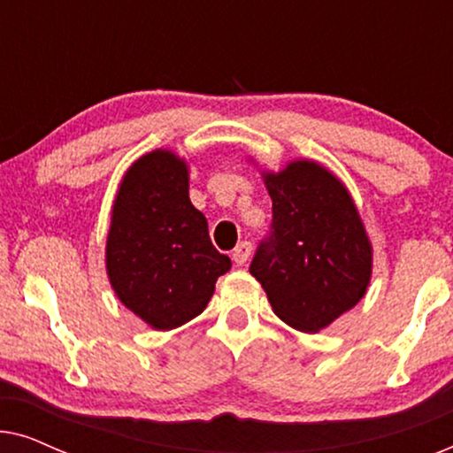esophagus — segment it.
Returning <instances> with one entry per match:
<instances>
[{"mask_svg": "<svg viewBox=\"0 0 453 453\" xmlns=\"http://www.w3.org/2000/svg\"><path fill=\"white\" fill-rule=\"evenodd\" d=\"M251 250H253V247H251L250 241H241V243L234 247V251H233V262L239 264V265L245 264L251 256Z\"/></svg>", "mask_w": 453, "mask_h": 453, "instance_id": "1", "label": "esophagus"}]
</instances>
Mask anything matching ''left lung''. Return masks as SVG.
<instances>
[{"label": "left lung", "mask_w": 453, "mask_h": 453, "mask_svg": "<svg viewBox=\"0 0 453 453\" xmlns=\"http://www.w3.org/2000/svg\"><path fill=\"white\" fill-rule=\"evenodd\" d=\"M272 225L250 272L274 313L319 332L355 307L371 278V245L349 191L324 166L296 160L265 175Z\"/></svg>", "instance_id": "8db88e82"}]
</instances>
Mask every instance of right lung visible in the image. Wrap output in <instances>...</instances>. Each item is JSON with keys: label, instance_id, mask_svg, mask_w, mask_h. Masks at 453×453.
<instances>
[{"label": "right lung", "instance_id": "obj_1", "mask_svg": "<svg viewBox=\"0 0 453 453\" xmlns=\"http://www.w3.org/2000/svg\"><path fill=\"white\" fill-rule=\"evenodd\" d=\"M231 259L212 245L208 222L189 202L188 166L154 150L126 173L111 219L107 272L123 305L157 330H173L206 309Z\"/></svg>", "mask_w": 453, "mask_h": 453}]
</instances>
